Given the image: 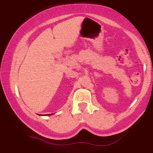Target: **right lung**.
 Instances as JSON below:
<instances>
[{
	"mask_svg": "<svg viewBox=\"0 0 153 153\" xmlns=\"http://www.w3.org/2000/svg\"><path fill=\"white\" fill-rule=\"evenodd\" d=\"M49 115H50V114H49Z\"/></svg>",
	"mask_w": 153,
	"mask_h": 153,
	"instance_id": "obj_1",
	"label": "right lung"
}]
</instances>
